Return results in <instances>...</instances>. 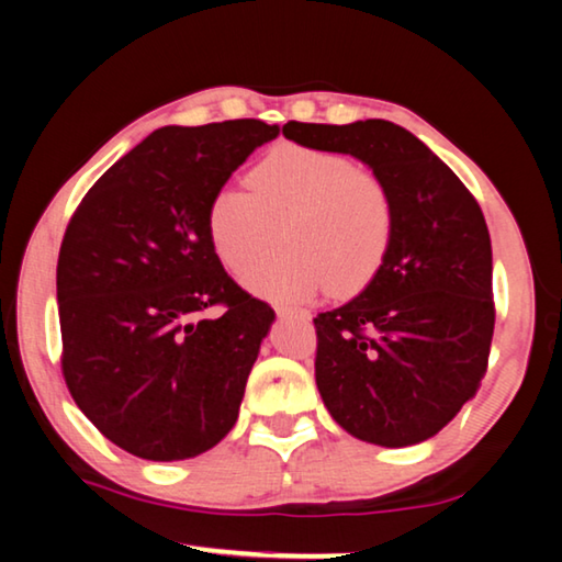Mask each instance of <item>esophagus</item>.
<instances>
[{
    "mask_svg": "<svg viewBox=\"0 0 562 562\" xmlns=\"http://www.w3.org/2000/svg\"><path fill=\"white\" fill-rule=\"evenodd\" d=\"M278 317L302 322V325H307V322L312 319L307 310H297V307H278Z\"/></svg>",
    "mask_w": 562,
    "mask_h": 562,
    "instance_id": "esophagus-1",
    "label": "esophagus"
}]
</instances>
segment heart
<instances>
[{"mask_svg":"<svg viewBox=\"0 0 562 562\" xmlns=\"http://www.w3.org/2000/svg\"><path fill=\"white\" fill-rule=\"evenodd\" d=\"M250 193L223 188L207 207V237L227 270L243 272L285 225L288 254L245 272V288L272 302L322 290L357 294L376 278L394 240L396 211L384 180L337 150L280 144L250 170Z\"/></svg>","mask_w":562,"mask_h":562,"instance_id":"1","label":"heart"}]
</instances>
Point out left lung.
Wrapping results in <instances>:
<instances>
[{"instance_id":"left-lung-1","label":"left lung","mask_w":562,"mask_h":562,"mask_svg":"<svg viewBox=\"0 0 562 562\" xmlns=\"http://www.w3.org/2000/svg\"><path fill=\"white\" fill-rule=\"evenodd\" d=\"M282 133L359 158L396 211L376 278L315 317L322 402L361 441L402 449L431 439L475 396L488 367L496 307L481 207L429 146L392 121H290Z\"/></svg>"}]
</instances>
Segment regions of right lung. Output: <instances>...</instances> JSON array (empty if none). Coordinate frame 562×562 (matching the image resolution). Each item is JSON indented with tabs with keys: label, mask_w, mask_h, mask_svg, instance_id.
Here are the masks:
<instances>
[{
	"label": "right lung",
	"mask_w": 562,
	"mask_h": 562,
	"mask_svg": "<svg viewBox=\"0 0 562 562\" xmlns=\"http://www.w3.org/2000/svg\"><path fill=\"white\" fill-rule=\"evenodd\" d=\"M280 126H164L103 173L66 227L56 300L61 372L89 422L138 459L183 461L225 439L274 312L237 284L207 207ZM224 315L207 318L204 310Z\"/></svg>",
	"instance_id": "right-lung-1"
}]
</instances>
